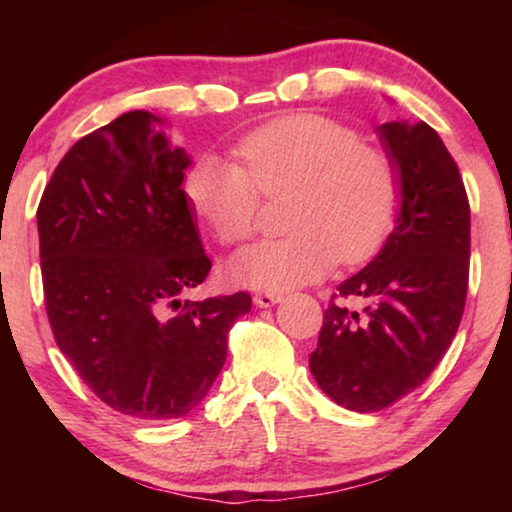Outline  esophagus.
I'll use <instances>...</instances> for the list:
<instances>
[{
  "label": "esophagus",
  "mask_w": 512,
  "mask_h": 512,
  "mask_svg": "<svg viewBox=\"0 0 512 512\" xmlns=\"http://www.w3.org/2000/svg\"><path fill=\"white\" fill-rule=\"evenodd\" d=\"M279 300H282V293H256L254 305L256 307H270V305H277Z\"/></svg>",
  "instance_id": "1"
}]
</instances>
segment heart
Returning a JSON list of instances; mask_svg holds the SVG:
<instances>
[{
  "mask_svg": "<svg viewBox=\"0 0 512 512\" xmlns=\"http://www.w3.org/2000/svg\"><path fill=\"white\" fill-rule=\"evenodd\" d=\"M237 158L200 156L186 174L193 212L223 244L254 233L261 193L293 191L286 216L291 235L258 240L226 265L237 286L284 293L317 282L333 263L366 261L396 223L401 184L380 149L331 118L296 114L247 135Z\"/></svg>",
  "mask_w": 512,
  "mask_h": 512,
  "instance_id": "b5f03b06",
  "label": "heart"
}]
</instances>
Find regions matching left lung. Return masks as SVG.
<instances>
[{
    "label": "left lung",
    "instance_id": "left-lung-1",
    "mask_svg": "<svg viewBox=\"0 0 512 512\" xmlns=\"http://www.w3.org/2000/svg\"><path fill=\"white\" fill-rule=\"evenodd\" d=\"M375 132L401 184L394 230L338 286L366 303L361 317L331 300L310 354L319 389L354 412L389 408L438 366L464 314L471 258L466 188L438 132L424 121Z\"/></svg>",
    "mask_w": 512,
    "mask_h": 512
}]
</instances>
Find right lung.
<instances>
[{"mask_svg": "<svg viewBox=\"0 0 512 512\" xmlns=\"http://www.w3.org/2000/svg\"><path fill=\"white\" fill-rule=\"evenodd\" d=\"M167 121L128 111L81 137L37 209L41 277L55 342L109 408L177 419L209 394L249 293L181 300L205 282L184 193L191 156Z\"/></svg>", "mask_w": 512, "mask_h": 512, "instance_id": "obj_1", "label": "right lung"}]
</instances>
